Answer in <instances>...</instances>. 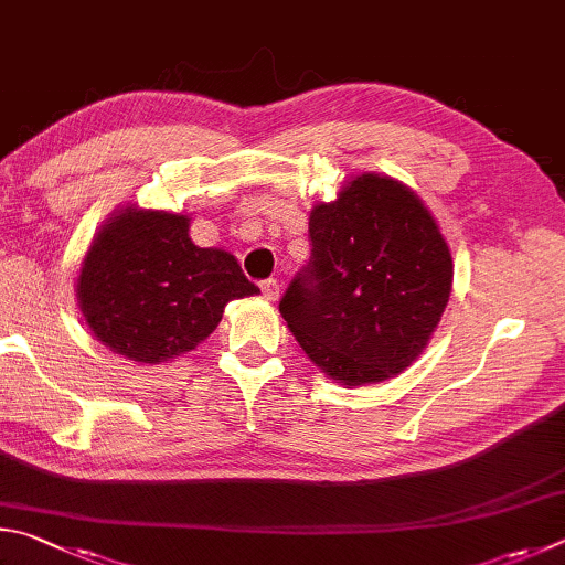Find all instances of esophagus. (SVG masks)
I'll return each instance as SVG.
<instances>
[{
	"label": "esophagus",
	"mask_w": 565,
	"mask_h": 565,
	"mask_svg": "<svg viewBox=\"0 0 565 565\" xmlns=\"http://www.w3.org/2000/svg\"><path fill=\"white\" fill-rule=\"evenodd\" d=\"M260 288H263V295L267 300H277V295H280V282H277L275 277H270V280H263Z\"/></svg>",
	"instance_id": "obj_1"
}]
</instances>
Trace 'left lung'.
I'll list each match as a JSON object with an SVG mask.
<instances>
[{"instance_id":"obj_1","label":"left lung","mask_w":565,"mask_h":565,"mask_svg":"<svg viewBox=\"0 0 565 565\" xmlns=\"http://www.w3.org/2000/svg\"><path fill=\"white\" fill-rule=\"evenodd\" d=\"M310 263L280 312L320 370L348 387L407 370L451 292V253L407 185L364 173L310 213Z\"/></svg>"}]
</instances>
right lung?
<instances>
[{"instance_id": "1", "label": "right lung", "mask_w": 565, "mask_h": 565, "mask_svg": "<svg viewBox=\"0 0 565 565\" xmlns=\"http://www.w3.org/2000/svg\"><path fill=\"white\" fill-rule=\"evenodd\" d=\"M257 292L231 253L188 237L185 215L136 207L94 237L76 285L94 338L146 364L195 350L227 302Z\"/></svg>"}]
</instances>
